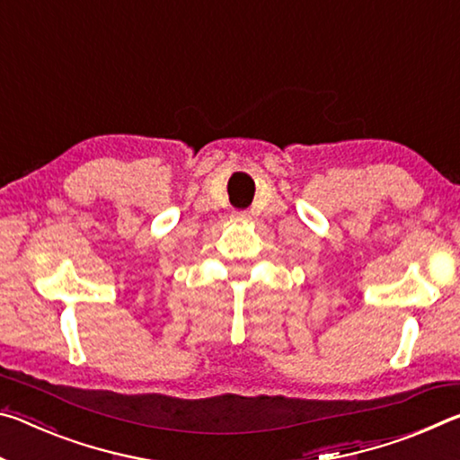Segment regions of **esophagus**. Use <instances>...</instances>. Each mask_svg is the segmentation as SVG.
Instances as JSON below:
<instances>
[{
    "mask_svg": "<svg viewBox=\"0 0 460 460\" xmlns=\"http://www.w3.org/2000/svg\"><path fill=\"white\" fill-rule=\"evenodd\" d=\"M231 221L233 223H249V221H252V217H249V213L247 211H235V213H233L231 215Z\"/></svg>",
    "mask_w": 460,
    "mask_h": 460,
    "instance_id": "esophagus-1",
    "label": "esophagus"
}]
</instances>
